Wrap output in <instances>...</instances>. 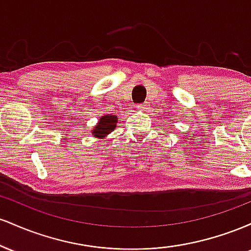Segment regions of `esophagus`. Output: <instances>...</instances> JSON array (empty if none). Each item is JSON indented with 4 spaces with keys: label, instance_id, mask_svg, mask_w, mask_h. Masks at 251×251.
<instances>
[{
    "label": "esophagus",
    "instance_id": "esophagus-1",
    "mask_svg": "<svg viewBox=\"0 0 251 251\" xmlns=\"http://www.w3.org/2000/svg\"><path fill=\"white\" fill-rule=\"evenodd\" d=\"M138 109H146L148 108V103H140V105L137 106Z\"/></svg>",
    "mask_w": 251,
    "mask_h": 251
}]
</instances>
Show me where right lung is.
<instances>
[{"mask_svg": "<svg viewBox=\"0 0 251 251\" xmlns=\"http://www.w3.org/2000/svg\"><path fill=\"white\" fill-rule=\"evenodd\" d=\"M117 123H118L117 116H113V114L102 116L100 118L99 123L96 125V127L92 129L91 133L94 134V137L101 138V139H103L106 135L109 134L112 131H113L114 127L117 126Z\"/></svg>", "mask_w": 251, "mask_h": 251, "instance_id": "obj_1", "label": "right lung"}]
</instances>
